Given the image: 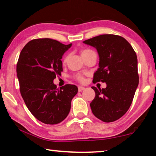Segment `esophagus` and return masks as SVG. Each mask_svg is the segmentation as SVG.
I'll list each match as a JSON object with an SVG mask.
<instances>
[{
  "label": "esophagus",
  "instance_id": "34e87169",
  "mask_svg": "<svg viewBox=\"0 0 156 156\" xmlns=\"http://www.w3.org/2000/svg\"><path fill=\"white\" fill-rule=\"evenodd\" d=\"M84 89V87H82V86H79L78 87V91L79 92H81L82 91H83Z\"/></svg>",
  "mask_w": 156,
  "mask_h": 156
}]
</instances>
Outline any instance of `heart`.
Masks as SVG:
<instances>
[{
    "label": "heart",
    "mask_w": 156,
    "mask_h": 156,
    "mask_svg": "<svg viewBox=\"0 0 156 156\" xmlns=\"http://www.w3.org/2000/svg\"><path fill=\"white\" fill-rule=\"evenodd\" d=\"M90 51H91V50H89V49H84V50H83V51H82L81 55H83V54H86V53H87V52ZM66 60H67V58L65 59V62L66 61ZM76 78L77 79L78 81H80V82H83L84 80L83 76L81 75V74H77V75H76Z\"/></svg>",
    "instance_id": "heart-1"
}]
</instances>
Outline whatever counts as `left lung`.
I'll use <instances>...</instances> for the list:
<instances>
[{
    "mask_svg": "<svg viewBox=\"0 0 156 156\" xmlns=\"http://www.w3.org/2000/svg\"><path fill=\"white\" fill-rule=\"evenodd\" d=\"M83 43L96 48L99 56L93 81L107 84L105 89L91 87L96 93L90 104L92 113L103 122H113L127 112L138 86L136 54L126 39L113 34L98 36Z\"/></svg>",
    "mask_w": 156,
    "mask_h": 156,
    "instance_id": "1",
    "label": "left lung"
}]
</instances>
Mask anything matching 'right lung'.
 <instances>
[{"instance_id":"right-lung-1","label":"right lung","mask_w":156,"mask_h":156,"mask_svg":"<svg viewBox=\"0 0 156 156\" xmlns=\"http://www.w3.org/2000/svg\"><path fill=\"white\" fill-rule=\"evenodd\" d=\"M72 45L50 38L34 39L23 47L18 60L21 96L34 117L47 125H56L67 118L78 93L74 84L58 89L53 82L56 75H61V59Z\"/></svg>"}]
</instances>
